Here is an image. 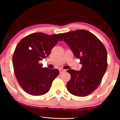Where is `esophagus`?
I'll return each mask as SVG.
<instances>
[{
	"label": "esophagus",
	"mask_w": 120,
	"mask_h": 120,
	"mask_svg": "<svg viewBox=\"0 0 120 120\" xmlns=\"http://www.w3.org/2000/svg\"><path fill=\"white\" fill-rule=\"evenodd\" d=\"M65 71H66V70H64V69H60L59 70L60 74H62V73H64Z\"/></svg>",
	"instance_id": "obj_1"
}]
</instances>
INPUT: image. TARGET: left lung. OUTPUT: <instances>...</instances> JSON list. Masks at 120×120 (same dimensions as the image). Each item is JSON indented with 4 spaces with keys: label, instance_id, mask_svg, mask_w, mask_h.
<instances>
[{
    "label": "left lung",
    "instance_id": "left-lung-1",
    "mask_svg": "<svg viewBox=\"0 0 120 120\" xmlns=\"http://www.w3.org/2000/svg\"><path fill=\"white\" fill-rule=\"evenodd\" d=\"M62 40L82 64L80 71L67 70L71 78L67 83V88L75 96H88L97 88L106 70V48L94 34L85 30L63 33L60 39Z\"/></svg>",
    "mask_w": 120,
    "mask_h": 120
}]
</instances>
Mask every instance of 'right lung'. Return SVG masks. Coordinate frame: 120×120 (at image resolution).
Instances as JSON below:
<instances>
[{"label": "right lung", "mask_w": 120, "mask_h": 120, "mask_svg": "<svg viewBox=\"0 0 120 120\" xmlns=\"http://www.w3.org/2000/svg\"><path fill=\"white\" fill-rule=\"evenodd\" d=\"M61 35L32 33L22 38L16 46L13 56L14 73L20 86L28 94H46L59 74L56 69L43 68L39 61L50 55Z\"/></svg>", "instance_id": "obj_1"}]
</instances>
